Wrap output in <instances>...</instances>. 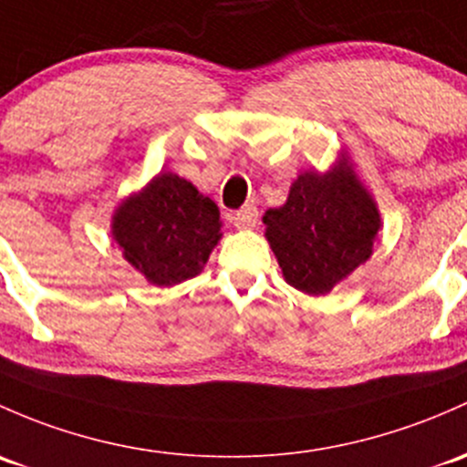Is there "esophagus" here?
<instances>
[{
	"label": "esophagus",
	"instance_id": "1",
	"mask_svg": "<svg viewBox=\"0 0 467 467\" xmlns=\"http://www.w3.org/2000/svg\"><path fill=\"white\" fill-rule=\"evenodd\" d=\"M233 221H234V228H239V230L254 228V225H257V221H259L257 208H254V205H244L242 210H237V213H234Z\"/></svg>",
	"mask_w": 467,
	"mask_h": 467
}]
</instances>
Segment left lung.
Masks as SVG:
<instances>
[{
    "label": "left lung",
    "mask_w": 467,
    "mask_h": 467,
    "mask_svg": "<svg viewBox=\"0 0 467 467\" xmlns=\"http://www.w3.org/2000/svg\"><path fill=\"white\" fill-rule=\"evenodd\" d=\"M262 221L286 284L313 297L369 262L382 228L376 199L345 150L327 171H302L286 203Z\"/></svg>",
    "instance_id": "obj_1"
}]
</instances>
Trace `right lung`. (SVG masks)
Segmentation results:
<instances>
[{"instance_id": "right-lung-1", "label": "right lung", "mask_w": 467, "mask_h": 467, "mask_svg": "<svg viewBox=\"0 0 467 467\" xmlns=\"http://www.w3.org/2000/svg\"><path fill=\"white\" fill-rule=\"evenodd\" d=\"M219 208L174 171H159L118 203L111 237L122 257L154 286H174L203 271L221 239Z\"/></svg>"}]
</instances>
